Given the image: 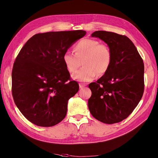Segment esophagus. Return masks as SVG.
Instances as JSON below:
<instances>
[{"label": "esophagus", "mask_w": 158, "mask_h": 158, "mask_svg": "<svg viewBox=\"0 0 158 158\" xmlns=\"http://www.w3.org/2000/svg\"><path fill=\"white\" fill-rule=\"evenodd\" d=\"M85 86V84H79V87H80V89L84 88Z\"/></svg>", "instance_id": "obj_1"}]
</instances>
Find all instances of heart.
Here are the masks:
<instances>
[{
    "label": "heart",
    "instance_id": "heart-1",
    "mask_svg": "<svg viewBox=\"0 0 158 158\" xmlns=\"http://www.w3.org/2000/svg\"><path fill=\"white\" fill-rule=\"evenodd\" d=\"M74 53L65 52L63 56V63L69 73L77 70L82 62L83 67L72 77L79 82H89L102 75L109 69L112 60V53L109 46L92 39L80 40L74 47Z\"/></svg>",
    "mask_w": 158,
    "mask_h": 158
}]
</instances>
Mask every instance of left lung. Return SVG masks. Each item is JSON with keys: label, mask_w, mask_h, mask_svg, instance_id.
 <instances>
[{"label": "left lung", "mask_w": 158, "mask_h": 158, "mask_svg": "<svg viewBox=\"0 0 158 158\" xmlns=\"http://www.w3.org/2000/svg\"><path fill=\"white\" fill-rule=\"evenodd\" d=\"M107 44L112 60L96 82L89 84L92 96L88 108L97 120L106 124L122 121L137 106L144 93V65L132 41L125 35L106 31L92 35Z\"/></svg>", "instance_id": "1"}]
</instances>
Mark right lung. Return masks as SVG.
Segmentation results:
<instances>
[{"mask_svg":"<svg viewBox=\"0 0 158 158\" xmlns=\"http://www.w3.org/2000/svg\"><path fill=\"white\" fill-rule=\"evenodd\" d=\"M86 31H51L31 37L13 65L12 92L16 106L28 121L49 127L62 121L68 102L79 85L70 80L63 63L65 52Z\"/></svg>","mask_w":158,"mask_h":158,"instance_id":"right-lung-1","label":"right lung"}]
</instances>
